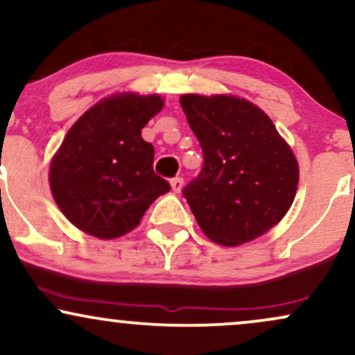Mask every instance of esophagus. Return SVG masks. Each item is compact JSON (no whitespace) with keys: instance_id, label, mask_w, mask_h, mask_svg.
<instances>
[{"instance_id":"obj_1","label":"esophagus","mask_w":355,"mask_h":355,"mask_svg":"<svg viewBox=\"0 0 355 355\" xmlns=\"http://www.w3.org/2000/svg\"><path fill=\"white\" fill-rule=\"evenodd\" d=\"M170 185H172V190L175 193H180V190L183 189V178L182 177H175L170 180Z\"/></svg>"}]
</instances>
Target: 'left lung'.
Wrapping results in <instances>:
<instances>
[{
    "instance_id": "8db88e82",
    "label": "left lung",
    "mask_w": 355,
    "mask_h": 355,
    "mask_svg": "<svg viewBox=\"0 0 355 355\" xmlns=\"http://www.w3.org/2000/svg\"><path fill=\"white\" fill-rule=\"evenodd\" d=\"M203 166L183 189L203 234L234 247L263 235L294 202L299 165L266 113L227 95H183Z\"/></svg>"
}]
</instances>
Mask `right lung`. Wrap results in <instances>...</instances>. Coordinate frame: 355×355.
<instances>
[{"label":"right lung","mask_w":355,"mask_h":355,"mask_svg":"<svg viewBox=\"0 0 355 355\" xmlns=\"http://www.w3.org/2000/svg\"><path fill=\"white\" fill-rule=\"evenodd\" d=\"M162 108L158 95L120 93L89 108L67 133L51 160L50 187L64 217L85 234L121 237L170 190L153 172V145L141 138Z\"/></svg>","instance_id":"add662e5"}]
</instances>
